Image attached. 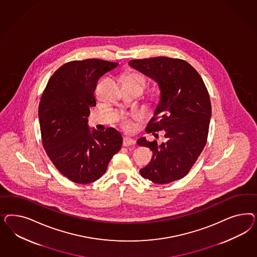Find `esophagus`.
Here are the masks:
<instances>
[{"mask_svg":"<svg viewBox=\"0 0 257 257\" xmlns=\"http://www.w3.org/2000/svg\"><path fill=\"white\" fill-rule=\"evenodd\" d=\"M135 143H136V141L133 139H130V138H124L123 139V146H125V147L135 145Z\"/></svg>","mask_w":257,"mask_h":257,"instance_id":"obj_1","label":"esophagus"}]
</instances>
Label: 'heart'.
Returning a JSON list of instances; mask_svg holds the SVG:
<instances>
[{"label":"heart","mask_w":257,"mask_h":257,"mask_svg":"<svg viewBox=\"0 0 257 257\" xmlns=\"http://www.w3.org/2000/svg\"><path fill=\"white\" fill-rule=\"evenodd\" d=\"M128 81H132V82H137V83H140V85L142 86H145L146 84V79L145 77L138 73V72H128L124 76V82H128ZM141 117V114L140 113H136L132 116V118L130 117H124L121 121V127L123 128V130L125 131H133L136 127V124L134 123V120L133 119H140Z\"/></svg>","instance_id":"obj_1"}]
</instances>
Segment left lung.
<instances>
[{
  "label": "left lung",
  "mask_w": 257,
  "mask_h": 257,
  "mask_svg": "<svg viewBox=\"0 0 257 257\" xmlns=\"http://www.w3.org/2000/svg\"><path fill=\"white\" fill-rule=\"evenodd\" d=\"M129 65L154 79L159 85L161 99L146 132L166 142L138 140L140 146L153 152L151 162L140 170L141 176L155 184H169L185 177L204 148L211 117L207 88L198 71L187 61L157 56L134 59Z\"/></svg>",
  "instance_id": "left-lung-1"
}]
</instances>
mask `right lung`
<instances>
[{
  "label": "right lung",
  "instance_id": "obj_1",
  "mask_svg": "<svg viewBox=\"0 0 257 257\" xmlns=\"http://www.w3.org/2000/svg\"><path fill=\"white\" fill-rule=\"evenodd\" d=\"M117 63L101 59L70 61L49 79L39 106L44 150L55 168L76 184L101 178L122 145L117 130L90 132L87 117L96 105L94 91L99 78Z\"/></svg>",
  "mask_w": 257,
  "mask_h": 257
}]
</instances>
